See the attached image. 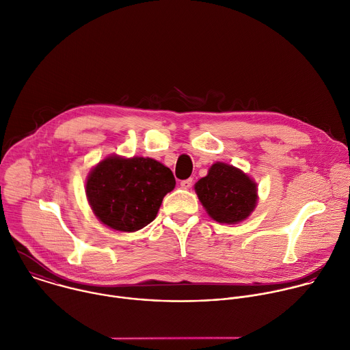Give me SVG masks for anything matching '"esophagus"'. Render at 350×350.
Here are the masks:
<instances>
[{"label":"esophagus","mask_w":350,"mask_h":350,"mask_svg":"<svg viewBox=\"0 0 350 350\" xmlns=\"http://www.w3.org/2000/svg\"><path fill=\"white\" fill-rule=\"evenodd\" d=\"M192 178H187V180H183L181 183H180V185H181V188L183 189H189L191 187H192Z\"/></svg>","instance_id":"1"}]
</instances>
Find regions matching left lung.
Masks as SVG:
<instances>
[{
  "label": "left lung",
  "mask_w": 350,
  "mask_h": 350,
  "mask_svg": "<svg viewBox=\"0 0 350 350\" xmlns=\"http://www.w3.org/2000/svg\"><path fill=\"white\" fill-rule=\"evenodd\" d=\"M195 191L208 215L221 224L245 219L258 200L256 184L241 170L221 162L195 184Z\"/></svg>",
  "instance_id": "1"
}]
</instances>
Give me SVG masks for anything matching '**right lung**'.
Returning <instances> with one entry per match:
<instances>
[{
  "label": "right lung",
  "instance_id": "1",
  "mask_svg": "<svg viewBox=\"0 0 350 350\" xmlns=\"http://www.w3.org/2000/svg\"><path fill=\"white\" fill-rule=\"evenodd\" d=\"M174 185L172 170L155 159L109 157L90 173L85 193L100 222L114 230L136 232L155 219Z\"/></svg>",
  "mask_w": 350,
  "mask_h": 350
}]
</instances>
